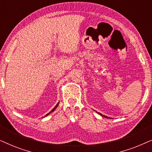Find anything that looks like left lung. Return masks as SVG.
Segmentation results:
<instances>
[{
	"mask_svg": "<svg viewBox=\"0 0 152 152\" xmlns=\"http://www.w3.org/2000/svg\"><path fill=\"white\" fill-rule=\"evenodd\" d=\"M97 113H98V112H97ZM99 114V115H102V116H103V117H104V118H109V117H107V116H106V115H102V113H98Z\"/></svg>",
	"mask_w": 152,
	"mask_h": 152,
	"instance_id": "obj_1",
	"label": "left lung"
}]
</instances>
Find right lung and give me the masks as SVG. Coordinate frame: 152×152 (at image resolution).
Returning a JSON list of instances; mask_svg holds the SVG:
<instances>
[{
  "label": "right lung",
  "instance_id": "add662e5",
  "mask_svg": "<svg viewBox=\"0 0 152 152\" xmlns=\"http://www.w3.org/2000/svg\"><path fill=\"white\" fill-rule=\"evenodd\" d=\"M59 102H58V103H57V105H56V106H55V107H54V108H53V110H52V111H50V112H49V113H47V114H46V115H45V116H47V115H49V114H50V113H52V112H53V111H55V109H57V107H58V105H59Z\"/></svg>",
  "mask_w": 152,
  "mask_h": 152
}]
</instances>
